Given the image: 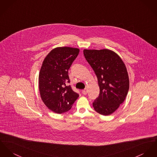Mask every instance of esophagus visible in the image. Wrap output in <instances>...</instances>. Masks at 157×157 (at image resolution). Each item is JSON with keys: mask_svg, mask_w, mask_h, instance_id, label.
Here are the masks:
<instances>
[{"mask_svg": "<svg viewBox=\"0 0 157 157\" xmlns=\"http://www.w3.org/2000/svg\"><path fill=\"white\" fill-rule=\"evenodd\" d=\"M82 93L83 94L86 95V94H87V90H86V89H85L84 90H82Z\"/></svg>", "mask_w": 157, "mask_h": 157, "instance_id": "34e87169", "label": "esophagus"}]
</instances>
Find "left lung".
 Here are the masks:
<instances>
[{
    "instance_id": "obj_1",
    "label": "left lung",
    "mask_w": 157,
    "mask_h": 157,
    "mask_svg": "<svg viewBox=\"0 0 157 157\" xmlns=\"http://www.w3.org/2000/svg\"><path fill=\"white\" fill-rule=\"evenodd\" d=\"M85 59L96 75L99 96L93 103L97 113L109 115L122 104L129 90L127 68L121 57L108 49H84Z\"/></svg>"
}]
</instances>
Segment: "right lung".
<instances>
[{"instance_id":"right-lung-1","label":"right lung","mask_w":157,"mask_h":157,"mask_svg":"<svg viewBox=\"0 0 157 157\" xmlns=\"http://www.w3.org/2000/svg\"><path fill=\"white\" fill-rule=\"evenodd\" d=\"M79 49L64 47L53 49L45 58L39 75L40 97L48 108L62 113L72 108L79 97L71 85L68 70L79 54Z\"/></svg>"}]
</instances>
